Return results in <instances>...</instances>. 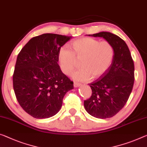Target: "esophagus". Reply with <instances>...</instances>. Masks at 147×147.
<instances>
[{
  "mask_svg": "<svg viewBox=\"0 0 147 147\" xmlns=\"http://www.w3.org/2000/svg\"><path fill=\"white\" fill-rule=\"evenodd\" d=\"M81 84L80 83H78V82H74V87H79V86H80Z\"/></svg>",
  "mask_w": 147,
  "mask_h": 147,
  "instance_id": "esophagus-1",
  "label": "esophagus"
}]
</instances>
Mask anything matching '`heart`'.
Masks as SVG:
<instances>
[{
	"label": "heart",
	"mask_w": 147,
	"mask_h": 147,
	"mask_svg": "<svg viewBox=\"0 0 147 147\" xmlns=\"http://www.w3.org/2000/svg\"><path fill=\"white\" fill-rule=\"evenodd\" d=\"M73 51L63 45L58 51V61L62 71L69 75L77 64V59H81L78 69L72 77L76 80L87 81L98 79L107 73L112 66L115 56L113 45L108 40H100L92 37H83L71 42Z\"/></svg>",
	"instance_id": "heart-1"
}]
</instances>
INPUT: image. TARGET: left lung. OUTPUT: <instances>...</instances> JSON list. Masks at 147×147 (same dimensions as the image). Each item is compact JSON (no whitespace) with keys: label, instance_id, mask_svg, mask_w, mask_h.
<instances>
[{"label":"left lung","instance_id":"left-lung-1","mask_svg":"<svg viewBox=\"0 0 147 147\" xmlns=\"http://www.w3.org/2000/svg\"><path fill=\"white\" fill-rule=\"evenodd\" d=\"M91 35L111 42L115 56L107 73L89 84L92 94L84 100V107L95 118H109L122 109L130 96L135 80L134 62L127 44L118 35L105 31Z\"/></svg>","mask_w":147,"mask_h":147}]
</instances>
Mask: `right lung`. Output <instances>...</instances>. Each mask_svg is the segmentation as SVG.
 I'll return each instance as SVG.
<instances>
[{"mask_svg":"<svg viewBox=\"0 0 147 147\" xmlns=\"http://www.w3.org/2000/svg\"><path fill=\"white\" fill-rule=\"evenodd\" d=\"M71 37L45 33L33 37L17 57L13 88L18 102L35 118L52 117L58 113L74 82L61 71L58 51Z\"/></svg>","mask_w":147,"mask_h":147,"instance_id":"1","label":"right lung"}]
</instances>
